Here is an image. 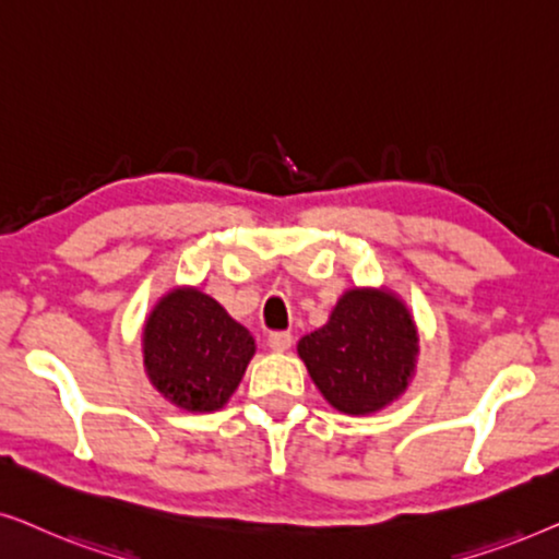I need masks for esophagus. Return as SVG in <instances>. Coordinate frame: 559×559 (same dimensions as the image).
<instances>
[{
  "mask_svg": "<svg viewBox=\"0 0 559 559\" xmlns=\"http://www.w3.org/2000/svg\"><path fill=\"white\" fill-rule=\"evenodd\" d=\"M266 343H270L272 350H287L289 346H293V333H270V338H266Z\"/></svg>",
  "mask_w": 559,
  "mask_h": 559,
  "instance_id": "1",
  "label": "esophagus"
}]
</instances>
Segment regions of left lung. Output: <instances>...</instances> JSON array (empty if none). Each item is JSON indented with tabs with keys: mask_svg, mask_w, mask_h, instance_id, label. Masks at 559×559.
Here are the masks:
<instances>
[{
	"mask_svg": "<svg viewBox=\"0 0 559 559\" xmlns=\"http://www.w3.org/2000/svg\"><path fill=\"white\" fill-rule=\"evenodd\" d=\"M328 404L343 415H371L404 394L419 354L407 305L389 289L354 287L323 328L297 343Z\"/></svg>",
	"mask_w": 559,
	"mask_h": 559,
	"instance_id": "1",
	"label": "left lung"
}]
</instances>
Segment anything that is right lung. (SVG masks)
Here are the masks:
<instances>
[{
    "mask_svg": "<svg viewBox=\"0 0 559 559\" xmlns=\"http://www.w3.org/2000/svg\"><path fill=\"white\" fill-rule=\"evenodd\" d=\"M254 350L247 328L198 287L170 289L144 320V371L167 402L188 412L224 407Z\"/></svg>",
    "mask_w": 559,
    "mask_h": 559,
    "instance_id": "1",
    "label": "right lung"
}]
</instances>
